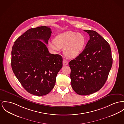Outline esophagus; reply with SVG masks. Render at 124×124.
<instances>
[{
	"instance_id": "esophagus-1",
	"label": "esophagus",
	"mask_w": 124,
	"mask_h": 124,
	"mask_svg": "<svg viewBox=\"0 0 124 124\" xmlns=\"http://www.w3.org/2000/svg\"><path fill=\"white\" fill-rule=\"evenodd\" d=\"M62 63H63V65H67L68 64V62L66 61V60H63Z\"/></svg>"
}]
</instances>
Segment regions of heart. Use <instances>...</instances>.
<instances>
[{
    "label": "heart",
    "instance_id": "obj_1",
    "mask_svg": "<svg viewBox=\"0 0 124 124\" xmlns=\"http://www.w3.org/2000/svg\"><path fill=\"white\" fill-rule=\"evenodd\" d=\"M85 38L82 34L67 31L56 36L54 41L49 43L50 47L54 50L64 48V52L69 58H75L82 52Z\"/></svg>",
    "mask_w": 124,
    "mask_h": 124
}]
</instances>
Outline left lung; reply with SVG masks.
I'll return each mask as SVG.
<instances>
[{"instance_id":"8db88e82","label":"left lung","mask_w":124,"mask_h":124,"mask_svg":"<svg viewBox=\"0 0 124 124\" xmlns=\"http://www.w3.org/2000/svg\"><path fill=\"white\" fill-rule=\"evenodd\" d=\"M90 39L82 52L70 61L71 86L78 94L86 95L99 91L107 79L112 65L109 44L97 32L84 30Z\"/></svg>"}]
</instances>
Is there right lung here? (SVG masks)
<instances>
[{
	"instance_id": "obj_1",
	"label": "right lung",
	"mask_w": 124,
	"mask_h": 124,
	"mask_svg": "<svg viewBox=\"0 0 124 124\" xmlns=\"http://www.w3.org/2000/svg\"><path fill=\"white\" fill-rule=\"evenodd\" d=\"M51 33L46 26L30 29L17 39L12 49L14 74L26 91L37 96L49 93L62 67V57L49 53L45 44Z\"/></svg>"
}]
</instances>
